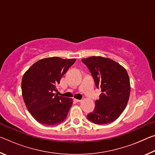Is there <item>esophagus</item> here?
Here are the masks:
<instances>
[{"label":"esophagus","instance_id":"1","mask_svg":"<svg viewBox=\"0 0 155 155\" xmlns=\"http://www.w3.org/2000/svg\"><path fill=\"white\" fill-rule=\"evenodd\" d=\"M74 101H75L76 102H78V103H80V102L82 101V100H78V99H76V98H74Z\"/></svg>","mask_w":155,"mask_h":155}]
</instances>
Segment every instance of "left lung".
Masks as SVG:
<instances>
[{"label":"left lung","instance_id":"8db88e82","mask_svg":"<svg viewBox=\"0 0 155 155\" xmlns=\"http://www.w3.org/2000/svg\"><path fill=\"white\" fill-rule=\"evenodd\" d=\"M82 61L90 69L96 87L101 90L87 119L97 124L115 121L124 111L129 99L130 84L127 71L118 63L101 56L82 59Z\"/></svg>","mask_w":155,"mask_h":155}]
</instances>
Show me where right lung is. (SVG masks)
Returning a JSON list of instances; mask_svg holds the SVG:
<instances>
[{
    "label": "right lung",
    "mask_w": 155,
    "mask_h": 155,
    "mask_svg": "<svg viewBox=\"0 0 155 155\" xmlns=\"http://www.w3.org/2000/svg\"><path fill=\"white\" fill-rule=\"evenodd\" d=\"M76 59L53 57L39 60L25 72L22 94L28 111L36 121L44 125L64 122L72 105V98L54 94L63 76Z\"/></svg>",
    "instance_id": "obj_1"
}]
</instances>
